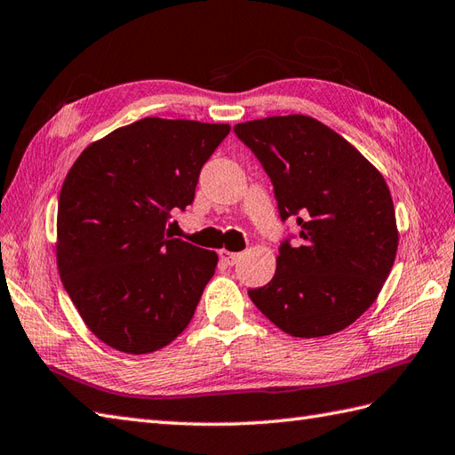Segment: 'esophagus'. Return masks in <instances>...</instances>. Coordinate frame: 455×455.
I'll use <instances>...</instances> for the list:
<instances>
[{"label":"esophagus","instance_id":"esophagus-1","mask_svg":"<svg viewBox=\"0 0 455 455\" xmlns=\"http://www.w3.org/2000/svg\"><path fill=\"white\" fill-rule=\"evenodd\" d=\"M242 258V253L238 251H228V250H223L220 251V259H223L227 266H235V263Z\"/></svg>","mask_w":455,"mask_h":455}]
</instances>
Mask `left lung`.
<instances>
[{
  "label": "left lung",
  "mask_w": 455,
  "mask_h": 455,
  "mask_svg": "<svg viewBox=\"0 0 455 455\" xmlns=\"http://www.w3.org/2000/svg\"><path fill=\"white\" fill-rule=\"evenodd\" d=\"M275 192L279 217L297 220L273 279L248 294L284 333L322 337L371 308L394 267L397 225L384 176L322 122L302 114L235 125Z\"/></svg>",
  "instance_id": "obj_1"
}]
</instances>
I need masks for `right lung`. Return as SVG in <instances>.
I'll use <instances>...</instances> for the list:
<instances>
[{
    "mask_svg": "<svg viewBox=\"0 0 455 455\" xmlns=\"http://www.w3.org/2000/svg\"><path fill=\"white\" fill-rule=\"evenodd\" d=\"M228 124L143 118L84 149L58 202V269L102 343L147 355L194 318L217 253L168 235Z\"/></svg>",
    "mask_w": 455,
    "mask_h": 455,
    "instance_id": "right-lung-1",
    "label": "right lung"
}]
</instances>
